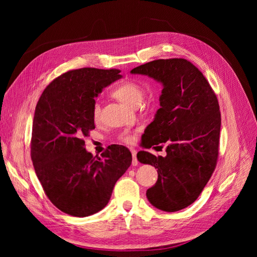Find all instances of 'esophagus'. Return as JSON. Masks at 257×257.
Segmentation results:
<instances>
[{
    "label": "esophagus",
    "instance_id": "obj_1",
    "mask_svg": "<svg viewBox=\"0 0 257 257\" xmlns=\"http://www.w3.org/2000/svg\"><path fill=\"white\" fill-rule=\"evenodd\" d=\"M131 152H132V157H133V161H132V164H133V166H136L138 164V161H137V158H136L137 151L135 149H131Z\"/></svg>",
    "mask_w": 257,
    "mask_h": 257
}]
</instances>
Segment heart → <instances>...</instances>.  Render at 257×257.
<instances>
[{
    "label": "heart",
    "instance_id": "heart-1",
    "mask_svg": "<svg viewBox=\"0 0 257 257\" xmlns=\"http://www.w3.org/2000/svg\"><path fill=\"white\" fill-rule=\"evenodd\" d=\"M112 95L121 100L122 103L126 104L131 107H136L141 104L144 97V90L141 84L133 80L122 81L116 84L112 90ZM92 118L95 122L98 121L100 115V106L97 102H95L92 106L91 110ZM120 139L125 144H133L136 139L135 134L133 133H123L120 136Z\"/></svg>",
    "mask_w": 257,
    "mask_h": 257
}]
</instances>
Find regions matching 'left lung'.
<instances>
[{
    "instance_id": "obj_1",
    "label": "left lung",
    "mask_w": 257,
    "mask_h": 257,
    "mask_svg": "<svg viewBox=\"0 0 257 257\" xmlns=\"http://www.w3.org/2000/svg\"><path fill=\"white\" fill-rule=\"evenodd\" d=\"M131 73L163 84L161 108L147 126L143 144L149 149L166 143V157L139 151L137 159L158 168V181L146 193L148 200L163 211H179L198 198L214 172L221 128L219 102L203 73L185 59L154 60Z\"/></svg>"
}]
</instances>
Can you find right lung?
Segmentation results:
<instances>
[{
  "instance_id": "obj_1",
  "label": "right lung",
  "mask_w": 257,
  "mask_h": 257,
  "mask_svg": "<svg viewBox=\"0 0 257 257\" xmlns=\"http://www.w3.org/2000/svg\"><path fill=\"white\" fill-rule=\"evenodd\" d=\"M119 69L83 67L59 76L38 99L32 126L31 159L51 203L62 212L83 217L102 210L118 179L131 166L126 147L111 145L102 159L85 150L94 130L95 97L121 78Z\"/></svg>"
}]
</instances>
